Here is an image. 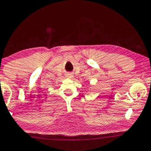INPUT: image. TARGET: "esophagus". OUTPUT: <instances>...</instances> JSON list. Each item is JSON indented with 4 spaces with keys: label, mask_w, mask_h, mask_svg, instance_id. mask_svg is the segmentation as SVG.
<instances>
[{
    "label": "esophagus",
    "mask_w": 151,
    "mask_h": 151,
    "mask_svg": "<svg viewBox=\"0 0 151 151\" xmlns=\"http://www.w3.org/2000/svg\"><path fill=\"white\" fill-rule=\"evenodd\" d=\"M68 76H69V77H70V76H71V74L68 73Z\"/></svg>",
    "instance_id": "obj_1"
}]
</instances>
